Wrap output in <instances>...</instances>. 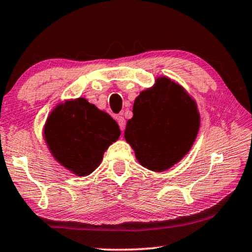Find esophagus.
<instances>
[{
	"label": "esophagus",
	"mask_w": 252,
	"mask_h": 252,
	"mask_svg": "<svg viewBox=\"0 0 252 252\" xmlns=\"http://www.w3.org/2000/svg\"><path fill=\"white\" fill-rule=\"evenodd\" d=\"M116 121H117L118 125H119V128H121L122 131L125 129L126 124H125V118H124L123 116H117V117H116Z\"/></svg>",
	"instance_id": "1"
}]
</instances>
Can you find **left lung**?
Here are the masks:
<instances>
[{
  "instance_id": "left-lung-1",
  "label": "left lung",
  "mask_w": 252,
  "mask_h": 252,
  "mask_svg": "<svg viewBox=\"0 0 252 252\" xmlns=\"http://www.w3.org/2000/svg\"><path fill=\"white\" fill-rule=\"evenodd\" d=\"M199 125L195 100L180 84L160 76L135 99L125 139L141 165L162 172L189 152Z\"/></svg>"
}]
</instances>
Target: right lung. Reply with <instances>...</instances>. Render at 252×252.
Returning <instances> with one entry per match:
<instances>
[{"label":"right lung","instance_id":"1","mask_svg":"<svg viewBox=\"0 0 252 252\" xmlns=\"http://www.w3.org/2000/svg\"><path fill=\"white\" fill-rule=\"evenodd\" d=\"M119 135L117 123L84 98L57 104L44 127L54 158L79 177L89 176L98 168L103 153Z\"/></svg>","mask_w":252,"mask_h":252}]
</instances>
